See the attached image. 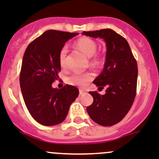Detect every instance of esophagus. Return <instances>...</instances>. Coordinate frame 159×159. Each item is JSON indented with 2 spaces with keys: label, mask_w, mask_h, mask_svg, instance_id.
I'll return each instance as SVG.
<instances>
[{
  "label": "esophagus",
  "mask_w": 159,
  "mask_h": 159,
  "mask_svg": "<svg viewBox=\"0 0 159 159\" xmlns=\"http://www.w3.org/2000/svg\"><path fill=\"white\" fill-rule=\"evenodd\" d=\"M87 94V92H85V91H82V90H80V95H84V94Z\"/></svg>",
  "instance_id": "esophagus-1"
}]
</instances>
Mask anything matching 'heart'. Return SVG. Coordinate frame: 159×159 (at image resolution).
Here are the masks:
<instances>
[{"label": "heart", "instance_id": "b5f03b06", "mask_svg": "<svg viewBox=\"0 0 159 159\" xmlns=\"http://www.w3.org/2000/svg\"><path fill=\"white\" fill-rule=\"evenodd\" d=\"M75 46L77 49L84 53L86 57H89L90 65L93 67H97L101 65L102 59L99 56L95 54L97 51V44L93 39L89 38L84 37L78 39L75 43ZM67 55V48L64 46L59 53V62L60 65L64 67L65 65ZM93 76L89 72L86 73H79L74 72L67 77L66 82L70 85L79 86V87H85L87 83L92 80Z\"/></svg>", "mask_w": 159, "mask_h": 159}]
</instances>
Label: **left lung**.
<instances>
[{
    "mask_svg": "<svg viewBox=\"0 0 159 159\" xmlns=\"http://www.w3.org/2000/svg\"><path fill=\"white\" fill-rule=\"evenodd\" d=\"M83 34L100 38L106 46V61L100 75L93 81L97 87H106V94L89 91L94 102L87 111L95 123L112 126L126 116L136 94L138 68L129 43L112 29L84 31Z\"/></svg>",
    "mask_w": 159,
    "mask_h": 159,
    "instance_id": "8db88e82",
    "label": "left lung"
}]
</instances>
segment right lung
<instances>
[{
	"label": "right lung",
	"mask_w": 159,
	"mask_h": 159,
	"mask_svg": "<svg viewBox=\"0 0 159 159\" xmlns=\"http://www.w3.org/2000/svg\"><path fill=\"white\" fill-rule=\"evenodd\" d=\"M78 33L46 30L28 45L23 55L20 83L29 113L37 122L53 126L64 121L79 90L72 85L61 89L52 84L59 78V53L67 41Z\"/></svg>",
	"instance_id": "add662e5"
}]
</instances>
